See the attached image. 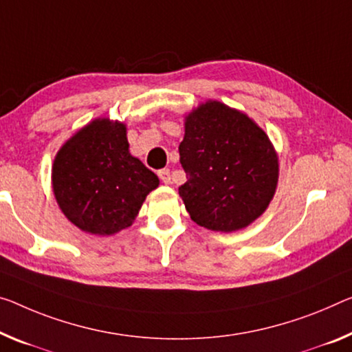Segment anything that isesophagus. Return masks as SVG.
<instances>
[{
	"label": "esophagus",
	"mask_w": 352,
	"mask_h": 352,
	"mask_svg": "<svg viewBox=\"0 0 352 352\" xmlns=\"http://www.w3.org/2000/svg\"><path fill=\"white\" fill-rule=\"evenodd\" d=\"M159 177H160V181L164 182V184H170L171 182V176H170V170L168 168H164V170H159Z\"/></svg>",
	"instance_id": "34e87169"
}]
</instances>
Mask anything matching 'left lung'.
Wrapping results in <instances>:
<instances>
[{"label": "left lung", "mask_w": 352, "mask_h": 352, "mask_svg": "<svg viewBox=\"0 0 352 352\" xmlns=\"http://www.w3.org/2000/svg\"><path fill=\"white\" fill-rule=\"evenodd\" d=\"M179 195L204 228H245L267 209L278 182V157L266 132L245 113L208 100L186 116Z\"/></svg>", "instance_id": "1"}]
</instances>
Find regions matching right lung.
Listing matches in <instances>:
<instances>
[{
    "mask_svg": "<svg viewBox=\"0 0 352 352\" xmlns=\"http://www.w3.org/2000/svg\"><path fill=\"white\" fill-rule=\"evenodd\" d=\"M52 184L59 208L75 226L111 236L133 223L159 177L129 153L126 126L99 118L58 151Z\"/></svg>",
    "mask_w": 352,
    "mask_h": 352,
    "instance_id": "add662e5",
    "label": "right lung"
}]
</instances>
